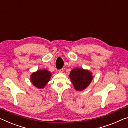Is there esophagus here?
Here are the masks:
<instances>
[{
    "mask_svg": "<svg viewBox=\"0 0 128 128\" xmlns=\"http://www.w3.org/2000/svg\"><path fill=\"white\" fill-rule=\"evenodd\" d=\"M58 72H59V73H62V72H63V69H60V70H58Z\"/></svg>",
    "mask_w": 128,
    "mask_h": 128,
    "instance_id": "34e87169",
    "label": "esophagus"
}]
</instances>
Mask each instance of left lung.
I'll return each mask as SVG.
<instances>
[{
  "mask_svg": "<svg viewBox=\"0 0 128 128\" xmlns=\"http://www.w3.org/2000/svg\"><path fill=\"white\" fill-rule=\"evenodd\" d=\"M70 77L73 85L77 90L86 89L92 81V74L88 70L82 68H75L70 73Z\"/></svg>",
  "mask_w": 128,
  "mask_h": 128,
  "instance_id": "obj_1",
  "label": "left lung"
}]
</instances>
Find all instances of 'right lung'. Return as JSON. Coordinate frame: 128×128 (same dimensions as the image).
Listing matches in <instances>:
<instances>
[{
    "mask_svg": "<svg viewBox=\"0 0 128 128\" xmlns=\"http://www.w3.org/2000/svg\"><path fill=\"white\" fill-rule=\"evenodd\" d=\"M51 74L48 70H43L33 73L31 76V80L34 86L38 88H43L49 82Z\"/></svg>",
    "mask_w": 128,
    "mask_h": 128,
    "instance_id": "right-lung-1",
    "label": "right lung"
}]
</instances>
